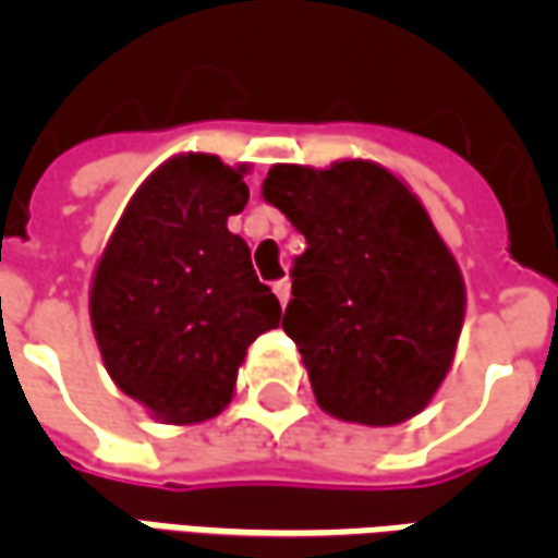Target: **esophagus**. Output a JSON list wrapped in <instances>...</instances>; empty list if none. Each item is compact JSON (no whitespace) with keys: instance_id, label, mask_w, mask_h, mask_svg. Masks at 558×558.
<instances>
[{"instance_id":"34e87169","label":"esophagus","mask_w":558,"mask_h":558,"mask_svg":"<svg viewBox=\"0 0 558 558\" xmlns=\"http://www.w3.org/2000/svg\"><path fill=\"white\" fill-rule=\"evenodd\" d=\"M290 290H292L290 278H283L275 283V295H278V302L283 304V307H287V302H290Z\"/></svg>"}]
</instances>
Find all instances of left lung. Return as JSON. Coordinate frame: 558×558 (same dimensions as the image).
Wrapping results in <instances>:
<instances>
[{"label":"left lung","instance_id":"left-lung-1","mask_svg":"<svg viewBox=\"0 0 558 558\" xmlns=\"http://www.w3.org/2000/svg\"><path fill=\"white\" fill-rule=\"evenodd\" d=\"M263 196L307 242L283 331L316 403L367 427L418 415L454 362L466 314L463 275L427 208L374 160L275 163Z\"/></svg>","mask_w":558,"mask_h":558}]
</instances>
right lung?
<instances>
[{"label":"right lung","mask_w":558,"mask_h":558,"mask_svg":"<svg viewBox=\"0 0 558 558\" xmlns=\"http://www.w3.org/2000/svg\"><path fill=\"white\" fill-rule=\"evenodd\" d=\"M244 172L203 151L160 163L131 196L92 278L104 367L163 424L227 410L247 347L280 323L251 247L227 230L251 196Z\"/></svg>","instance_id":"obj_1"}]
</instances>
